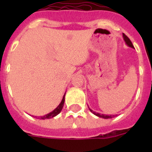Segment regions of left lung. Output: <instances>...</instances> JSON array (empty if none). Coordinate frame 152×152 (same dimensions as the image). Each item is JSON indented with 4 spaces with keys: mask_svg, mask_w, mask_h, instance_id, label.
<instances>
[{
    "mask_svg": "<svg viewBox=\"0 0 152 152\" xmlns=\"http://www.w3.org/2000/svg\"><path fill=\"white\" fill-rule=\"evenodd\" d=\"M123 39H124V41L126 42V45H128V46L131 47V48H133L134 49V46H133V45H132V43L131 40H130L129 39L128 37H127V36L124 34V33H123ZM90 110H91V113H93L94 114V115H96V116H98V117L103 118V119H110V118H113L115 116V115H110V116H109V115H104V114H100V113H95V112H94L92 110H91V109H90Z\"/></svg>",
    "mask_w": 152,
    "mask_h": 152,
    "instance_id": "left-lung-1",
    "label": "left lung"
}]
</instances>
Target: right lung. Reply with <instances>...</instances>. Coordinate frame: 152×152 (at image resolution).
Listing matches in <instances>:
<instances>
[{"instance_id":"right-lung-1","label":"right lung","mask_w":152,"mask_h":152,"mask_svg":"<svg viewBox=\"0 0 152 152\" xmlns=\"http://www.w3.org/2000/svg\"><path fill=\"white\" fill-rule=\"evenodd\" d=\"M64 95H65V94H64V96H63L62 98V100H61V102L60 103V104L57 107H56V109H55L54 110L52 111L51 113H49L46 114V115H45L44 116H42L41 119H51V118H53L54 116H57L58 114L60 113V112L61 111V110H62L63 108V106H64Z\"/></svg>"}]
</instances>
